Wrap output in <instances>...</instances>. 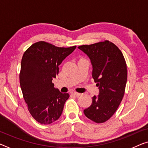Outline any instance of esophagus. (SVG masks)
<instances>
[{"mask_svg":"<svg viewBox=\"0 0 148 148\" xmlns=\"http://www.w3.org/2000/svg\"><path fill=\"white\" fill-rule=\"evenodd\" d=\"M72 95H75V96H76V97H79V96H80V95H81L80 93L77 92H72Z\"/></svg>","mask_w":148,"mask_h":148,"instance_id":"34e87169","label":"esophagus"}]
</instances>
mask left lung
I'll return each instance as SVG.
<instances>
[{
  "instance_id": "obj_1",
  "label": "left lung",
  "mask_w": 148,
  "mask_h": 148,
  "mask_svg": "<svg viewBox=\"0 0 148 148\" xmlns=\"http://www.w3.org/2000/svg\"><path fill=\"white\" fill-rule=\"evenodd\" d=\"M78 48L90 58L92 77L99 88V95L92 97L84 114L96 123H103L112 116L123 99L128 75L126 61L119 47L108 40Z\"/></svg>"
}]
</instances>
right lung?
<instances>
[{
	"instance_id": "right-lung-1",
	"label": "right lung",
	"mask_w": 148,
	"mask_h": 148,
	"mask_svg": "<svg viewBox=\"0 0 148 148\" xmlns=\"http://www.w3.org/2000/svg\"><path fill=\"white\" fill-rule=\"evenodd\" d=\"M76 48L60 47L40 41L24 52L21 61L20 84L30 114L42 124H50L59 119L68 93L54 88L52 83L59 73V65Z\"/></svg>"
}]
</instances>
